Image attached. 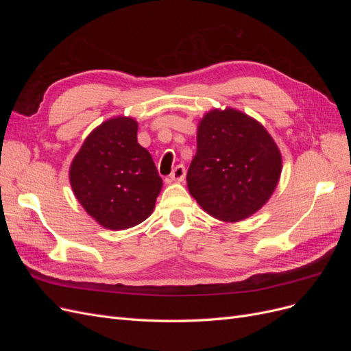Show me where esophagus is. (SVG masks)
Returning a JSON list of instances; mask_svg holds the SVG:
<instances>
[{"instance_id":"1","label":"esophagus","mask_w":351,"mask_h":351,"mask_svg":"<svg viewBox=\"0 0 351 351\" xmlns=\"http://www.w3.org/2000/svg\"><path fill=\"white\" fill-rule=\"evenodd\" d=\"M184 177H186V168H184V165H177L171 171V174H169V178H171L173 182H178V183L183 182Z\"/></svg>"}]
</instances>
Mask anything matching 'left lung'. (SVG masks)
I'll use <instances>...</instances> for the list:
<instances>
[{"mask_svg":"<svg viewBox=\"0 0 351 351\" xmlns=\"http://www.w3.org/2000/svg\"><path fill=\"white\" fill-rule=\"evenodd\" d=\"M281 167L278 146L259 121L232 108L212 110L197 127L187 187L209 215L236 222L267 204Z\"/></svg>","mask_w":351,"mask_h":351,"instance_id":"8db88e82","label":"left lung"}]
</instances>
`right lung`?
I'll return each instance as SVG.
<instances>
[{"label": "right lung", "instance_id": "1", "mask_svg": "<svg viewBox=\"0 0 351 351\" xmlns=\"http://www.w3.org/2000/svg\"><path fill=\"white\" fill-rule=\"evenodd\" d=\"M70 184L102 227L125 230L152 214L162 178L151 154L137 143V121L115 117L83 142L70 167Z\"/></svg>", "mask_w": 351, "mask_h": 351}]
</instances>
